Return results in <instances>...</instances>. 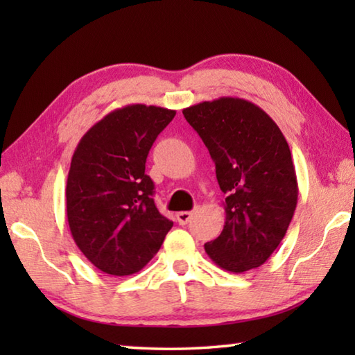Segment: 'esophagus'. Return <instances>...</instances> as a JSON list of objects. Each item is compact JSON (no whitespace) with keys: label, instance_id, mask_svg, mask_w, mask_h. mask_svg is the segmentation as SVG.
Returning a JSON list of instances; mask_svg holds the SVG:
<instances>
[{"label":"esophagus","instance_id":"1","mask_svg":"<svg viewBox=\"0 0 355 355\" xmlns=\"http://www.w3.org/2000/svg\"><path fill=\"white\" fill-rule=\"evenodd\" d=\"M192 218V211H180L177 213V220L180 225H186Z\"/></svg>","mask_w":355,"mask_h":355}]
</instances>
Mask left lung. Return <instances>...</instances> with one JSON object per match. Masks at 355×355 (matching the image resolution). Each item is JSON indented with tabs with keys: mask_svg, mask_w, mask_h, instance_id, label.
Here are the masks:
<instances>
[{
	"mask_svg": "<svg viewBox=\"0 0 355 355\" xmlns=\"http://www.w3.org/2000/svg\"><path fill=\"white\" fill-rule=\"evenodd\" d=\"M205 144L225 197V225L205 244L219 268L244 272L279 248L297 203L291 152L277 123L243 98L220 97L183 110Z\"/></svg>",
	"mask_w": 355,
	"mask_h": 355,
	"instance_id": "1",
	"label": "left lung"
}]
</instances>
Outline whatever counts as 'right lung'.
Segmentation results:
<instances>
[{
	"label": "right lung",
	"mask_w": 355,
	"mask_h": 355,
	"mask_svg": "<svg viewBox=\"0 0 355 355\" xmlns=\"http://www.w3.org/2000/svg\"><path fill=\"white\" fill-rule=\"evenodd\" d=\"M175 117L159 106L128 105L107 114L81 137L70 163L65 200L75 243L100 271L139 272L173 222L158 211L146 161Z\"/></svg>",
	"instance_id": "1"
}]
</instances>
